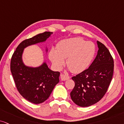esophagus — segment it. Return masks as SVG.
<instances>
[{
	"label": "esophagus",
	"mask_w": 124,
	"mask_h": 124,
	"mask_svg": "<svg viewBox=\"0 0 124 124\" xmlns=\"http://www.w3.org/2000/svg\"><path fill=\"white\" fill-rule=\"evenodd\" d=\"M60 78H61V79H62V80H68V79H70V77L68 76L67 75H64L62 74L60 75Z\"/></svg>",
	"instance_id": "1"
}]
</instances>
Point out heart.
<instances>
[{"label": "heart", "instance_id": "1", "mask_svg": "<svg viewBox=\"0 0 124 124\" xmlns=\"http://www.w3.org/2000/svg\"><path fill=\"white\" fill-rule=\"evenodd\" d=\"M95 53V47L93 42L74 37L59 41L56 50L52 49L49 56L57 69L62 68L66 59L67 67L73 73L78 74L87 68Z\"/></svg>", "mask_w": 124, "mask_h": 124}]
</instances>
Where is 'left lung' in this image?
Wrapping results in <instances>:
<instances>
[{
    "label": "left lung",
    "mask_w": 124,
    "mask_h": 124,
    "mask_svg": "<svg viewBox=\"0 0 124 124\" xmlns=\"http://www.w3.org/2000/svg\"><path fill=\"white\" fill-rule=\"evenodd\" d=\"M97 55L88 69L73 76L75 87L70 93L72 101L81 107L93 105L103 98L112 79L114 61L105 46L97 41Z\"/></svg>",
    "instance_id": "left-lung-1"
}]
</instances>
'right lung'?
<instances>
[{
    "label": "right lung",
    "instance_id": "right-lung-1",
    "mask_svg": "<svg viewBox=\"0 0 124 124\" xmlns=\"http://www.w3.org/2000/svg\"><path fill=\"white\" fill-rule=\"evenodd\" d=\"M52 33L45 31L23 41L11 60V72L18 91L24 98L34 104L42 103L49 97L59 82L60 72L50 70L45 62L35 68L26 66L22 61V54L27 46L45 42Z\"/></svg>",
    "mask_w": 124,
    "mask_h": 124
}]
</instances>
